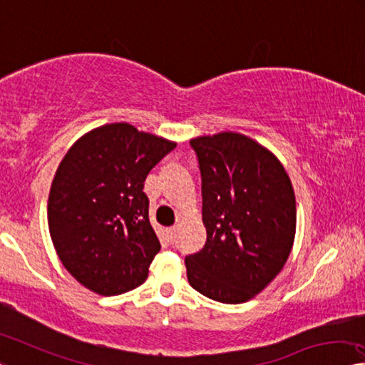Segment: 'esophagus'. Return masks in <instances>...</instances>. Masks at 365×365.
I'll list each match as a JSON object with an SVG mask.
<instances>
[{
    "label": "esophagus",
    "mask_w": 365,
    "mask_h": 365,
    "mask_svg": "<svg viewBox=\"0 0 365 365\" xmlns=\"http://www.w3.org/2000/svg\"><path fill=\"white\" fill-rule=\"evenodd\" d=\"M175 237H177V227L167 229V239H169L170 244H173V242H175Z\"/></svg>",
    "instance_id": "esophagus-1"
}]
</instances>
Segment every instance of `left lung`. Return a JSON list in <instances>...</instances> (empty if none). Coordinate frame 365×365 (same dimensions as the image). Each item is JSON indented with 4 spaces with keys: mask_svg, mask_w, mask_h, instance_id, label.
Listing matches in <instances>:
<instances>
[{
    "mask_svg": "<svg viewBox=\"0 0 365 365\" xmlns=\"http://www.w3.org/2000/svg\"><path fill=\"white\" fill-rule=\"evenodd\" d=\"M198 158L206 242L185 258L190 286L222 304H242L269 284L291 253L296 196L268 149L225 131L190 141Z\"/></svg>",
    "mask_w": 365,
    "mask_h": 365,
    "instance_id": "1",
    "label": "left lung"
}]
</instances>
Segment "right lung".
<instances>
[{
    "mask_svg": "<svg viewBox=\"0 0 365 365\" xmlns=\"http://www.w3.org/2000/svg\"><path fill=\"white\" fill-rule=\"evenodd\" d=\"M177 144L128 123L92 130L55 173L48 227L61 263L81 284L118 296L146 281L160 250L144 180Z\"/></svg>",
    "mask_w": 365,
    "mask_h": 365,
    "instance_id": "add662e5",
    "label": "right lung"
}]
</instances>
